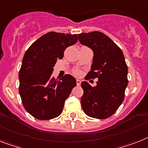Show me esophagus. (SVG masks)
Masks as SVG:
<instances>
[{"label": "esophagus", "instance_id": "obj_1", "mask_svg": "<svg viewBox=\"0 0 148 148\" xmlns=\"http://www.w3.org/2000/svg\"><path fill=\"white\" fill-rule=\"evenodd\" d=\"M76 84L77 85H81V81L79 79H76Z\"/></svg>", "mask_w": 148, "mask_h": 148}]
</instances>
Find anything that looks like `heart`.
Instances as JSON below:
<instances>
[{
  "label": "heart",
  "instance_id": "heart-1",
  "mask_svg": "<svg viewBox=\"0 0 148 148\" xmlns=\"http://www.w3.org/2000/svg\"><path fill=\"white\" fill-rule=\"evenodd\" d=\"M75 73H76V74H78V73H79V72H75Z\"/></svg>",
  "mask_w": 148,
  "mask_h": 148
}]
</instances>
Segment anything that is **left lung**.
I'll list each match as a JSON object with an SVG mask.
<instances>
[{
	"mask_svg": "<svg viewBox=\"0 0 148 148\" xmlns=\"http://www.w3.org/2000/svg\"><path fill=\"white\" fill-rule=\"evenodd\" d=\"M78 37L82 45L93 51L91 71L85 77L98 79L95 87L88 82H82V107L88 116L107 119L117 110L125 97L128 85L125 57L122 50L103 33H81Z\"/></svg>",
	"mask_w": 148,
	"mask_h": 148,
	"instance_id": "8db88e82",
	"label": "left lung"
}]
</instances>
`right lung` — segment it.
Instances as JSON below:
<instances>
[{
	"label": "right lung",
	"instance_id": "right-lung-1",
	"mask_svg": "<svg viewBox=\"0 0 148 148\" xmlns=\"http://www.w3.org/2000/svg\"><path fill=\"white\" fill-rule=\"evenodd\" d=\"M77 41L75 34L51 32L25 51L19 73V91L25 109L36 119L47 120L60 115L65 101L75 87L73 75H65L56 80L51 75L66 48Z\"/></svg>",
	"mask_w": 148,
	"mask_h": 148
}]
</instances>
